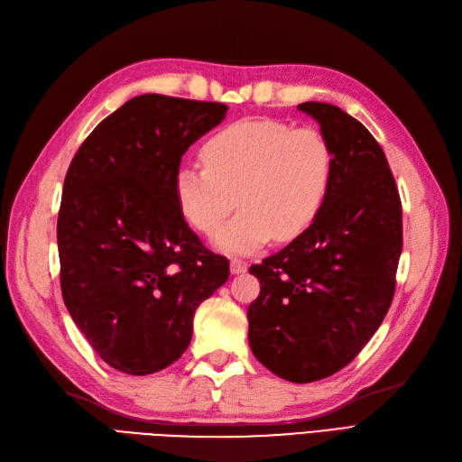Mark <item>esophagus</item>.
<instances>
[{
  "instance_id": "esophagus-1",
  "label": "esophagus",
  "mask_w": 462,
  "mask_h": 462,
  "mask_svg": "<svg viewBox=\"0 0 462 462\" xmlns=\"http://www.w3.org/2000/svg\"><path fill=\"white\" fill-rule=\"evenodd\" d=\"M246 268H248V262H245V260H241V258H233V260H231V273H233V275L246 272Z\"/></svg>"
}]
</instances>
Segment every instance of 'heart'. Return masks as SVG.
Here are the masks:
<instances>
[{"mask_svg":"<svg viewBox=\"0 0 462 462\" xmlns=\"http://www.w3.org/2000/svg\"><path fill=\"white\" fill-rule=\"evenodd\" d=\"M202 162L173 175L180 214L202 235H214L232 211L242 212L216 236L229 254L256 253L272 236L291 241L324 209L333 185L335 156L316 129H291L275 119H243L209 136Z\"/></svg>","mask_w":462,"mask_h":462,"instance_id":"b5f03b06","label":"heart"}]
</instances>
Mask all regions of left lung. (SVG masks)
Instances as JSON below:
<instances>
[{"instance_id": "1", "label": "left lung", "mask_w": 462, "mask_h": 462, "mask_svg": "<svg viewBox=\"0 0 462 462\" xmlns=\"http://www.w3.org/2000/svg\"><path fill=\"white\" fill-rule=\"evenodd\" d=\"M335 156L328 202L283 250L250 265L260 295L248 306V343L292 383L339 372L383 321L395 295L402 209L393 173L370 131L337 106L304 102Z\"/></svg>"}]
</instances>
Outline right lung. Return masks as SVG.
Listing matches in <instances>:
<instances>
[{
    "mask_svg": "<svg viewBox=\"0 0 462 462\" xmlns=\"http://www.w3.org/2000/svg\"><path fill=\"white\" fill-rule=\"evenodd\" d=\"M229 107L136 96L88 134L69 165L58 216L61 292L104 362L131 375L185 353L202 300L229 277L180 214L173 175Z\"/></svg>",
    "mask_w": 462,
    "mask_h": 462,
    "instance_id": "obj_1",
    "label": "right lung"
}]
</instances>
